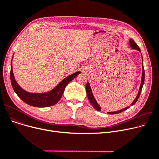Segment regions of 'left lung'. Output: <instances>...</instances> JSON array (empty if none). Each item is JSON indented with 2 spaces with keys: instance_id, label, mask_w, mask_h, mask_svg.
<instances>
[{
  "instance_id": "8db88e82",
  "label": "left lung",
  "mask_w": 159,
  "mask_h": 159,
  "mask_svg": "<svg viewBox=\"0 0 159 159\" xmlns=\"http://www.w3.org/2000/svg\"><path fill=\"white\" fill-rule=\"evenodd\" d=\"M129 45L130 46V47L133 49H136V50H138V51H139L140 52V49L139 48V47L138 46V45L135 43V42L132 40V39H129ZM142 61H143V63H142V64H143V73H142V82H141V84H140V88H139V92H138V94H137V97L135 98V99L134 100V101H133L132 103H131V106L134 105L137 101H138V99L139 98V96L140 95V93H141V91H142V89H143V84H144V66H143V56H142ZM86 93H87V96H88V100L89 102L91 103V104L93 106V107L95 108V109L98 111H101V107H100V106L98 105V104L97 103V102L96 101V100L95 99L94 97H93V95L92 93V91H91V87H90V85H89V82H87V84L86 85ZM129 107L128 106L126 107H125L124 109H122L121 110H119V111H113V112H107L108 114H117V113H121L125 110H128V108Z\"/></svg>"
}]
</instances>
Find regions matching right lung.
<instances>
[{
	"instance_id": "right-lung-1",
	"label": "right lung",
	"mask_w": 159,
	"mask_h": 159,
	"mask_svg": "<svg viewBox=\"0 0 159 159\" xmlns=\"http://www.w3.org/2000/svg\"><path fill=\"white\" fill-rule=\"evenodd\" d=\"M79 73H80V72L77 71L69 75L68 77L64 79L54 89L48 91V92L43 93H33L24 90L16 82L13 72L12 61L11 62L10 79L13 90L22 101L28 105L34 107H45L56 104L62 97L66 86Z\"/></svg>"
}]
</instances>
